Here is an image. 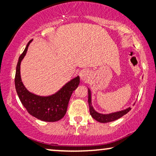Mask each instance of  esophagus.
I'll list each match as a JSON object with an SVG mask.
<instances>
[{
	"mask_svg": "<svg viewBox=\"0 0 156 156\" xmlns=\"http://www.w3.org/2000/svg\"><path fill=\"white\" fill-rule=\"evenodd\" d=\"M80 78L83 81H88L90 78V73L88 70H83L80 73Z\"/></svg>",
	"mask_w": 156,
	"mask_h": 156,
	"instance_id": "esophagus-1",
	"label": "esophagus"
}]
</instances>
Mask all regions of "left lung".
<instances>
[{"label": "left lung", "instance_id": "1", "mask_svg": "<svg viewBox=\"0 0 156 156\" xmlns=\"http://www.w3.org/2000/svg\"><path fill=\"white\" fill-rule=\"evenodd\" d=\"M88 102L89 105V112H90V114L92 116V118H94L95 120L102 123H105V122H113L116 119H119V118L124 116L125 114H126L128 112H130V107L129 108L125 109V110L120 111V112H114V113H111L108 114H100V113L97 112L94 108H93L92 105V99H91V92L88 89Z\"/></svg>", "mask_w": 156, "mask_h": 156}]
</instances>
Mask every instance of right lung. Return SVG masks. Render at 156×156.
I'll return each instance as SVG.
<instances>
[{
	"mask_svg": "<svg viewBox=\"0 0 156 156\" xmlns=\"http://www.w3.org/2000/svg\"><path fill=\"white\" fill-rule=\"evenodd\" d=\"M31 40L28 42L23 53L20 55L15 78V89L21 103L31 115L44 122H56L62 119L67 112V105L73 91L80 83L79 76L66 83L55 94L48 97L36 95L28 92L20 78V63L28 51Z\"/></svg>",
	"mask_w": 156,
	"mask_h": 156,
	"instance_id": "right-lung-1",
	"label": "right lung"
}]
</instances>
